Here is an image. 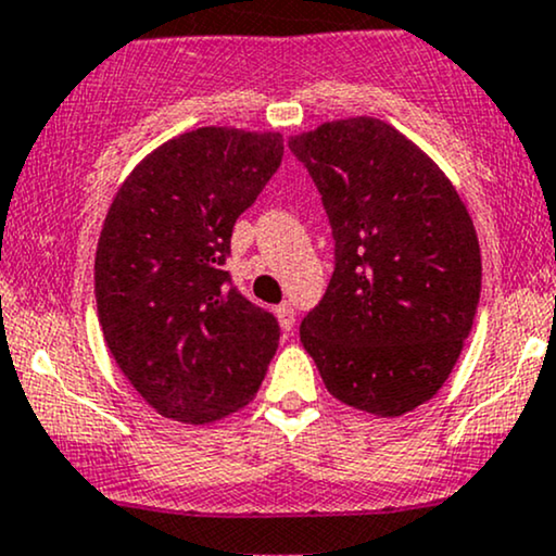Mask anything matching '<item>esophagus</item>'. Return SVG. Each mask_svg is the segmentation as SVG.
<instances>
[{"label": "esophagus", "instance_id": "1", "mask_svg": "<svg viewBox=\"0 0 556 556\" xmlns=\"http://www.w3.org/2000/svg\"><path fill=\"white\" fill-rule=\"evenodd\" d=\"M274 314H277L279 324H282V329L290 331L292 327H295V311H292V305H290V303L277 305V311H274Z\"/></svg>", "mask_w": 556, "mask_h": 556}]
</instances>
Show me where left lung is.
I'll use <instances>...</instances> for the list:
<instances>
[{"label": "left lung", "mask_w": 556, "mask_h": 556, "mask_svg": "<svg viewBox=\"0 0 556 556\" xmlns=\"http://www.w3.org/2000/svg\"><path fill=\"white\" fill-rule=\"evenodd\" d=\"M334 235L327 295L300 342L331 397L379 418L429 402L463 353L481 298L468 206L384 119H331L290 138Z\"/></svg>", "instance_id": "obj_1"}]
</instances>
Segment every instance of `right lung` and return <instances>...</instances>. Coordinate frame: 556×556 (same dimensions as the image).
Wrapping results in <instances>:
<instances>
[{"mask_svg": "<svg viewBox=\"0 0 556 556\" xmlns=\"http://www.w3.org/2000/svg\"><path fill=\"white\" fill-rule=\"evenodd\" d=\"M282 154V132L198 127L140 159L112 198L96 311L114 363L159 416L206 426L256 397L277 318L222 266L235 222Z\"/></svg>", "mask_w": 556, "mask_h": 556, "instance_id": "add662e5", "label": "right lung"}]
</instances>
